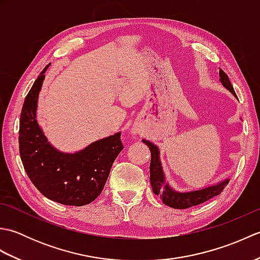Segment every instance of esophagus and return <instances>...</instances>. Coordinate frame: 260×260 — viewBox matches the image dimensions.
Wrapping results in <instances>:
<instances>
[{
	"label": "esophagus",
	"mask_w": 260,
	"mask_h": 260,
	"mask_svg": "<svg viewBox=\"0 0 260 260\" xmlns=\"http://www.w3.org/2000/svg\"><path fill=\"white\" fill-rule=\"evenodd\" d=\"M141 133H142V129L139 128V127H136V126L132 127V129H131V134L132 135H139Z\"/></svg>",
	"instance_id": "34e87169"
}]
</instances>
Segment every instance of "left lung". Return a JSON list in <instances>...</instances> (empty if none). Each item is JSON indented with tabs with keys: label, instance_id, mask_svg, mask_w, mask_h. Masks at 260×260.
I'll return each mask as SVG.
<instances>
[{
	"label": "left lung",
	"instance_id": "1",
	"mask_svg": "<svg viewBox=\"0 0 260 260\" xmlns=\"http://www.w3.org/2000/svg\"><path fill=\"white\" fill-rule=\"evenodd\" d=\"M219 81L221 82V85L233 93L234 97L238 99L236 92L234 90V87L231 85V82L228 78V76L224 74V71L219 69ZM241 119V118H240ZM142 142L148 146L151 151V165H150V181L152 185L153 193L155 196H159L162 199L163 203L165 206L171 207L173 209H187L193 206H198L206 202L213 197L219 196L223 187L229 183L230 179L227 178L222 181L218 182L208 186L199 187V189L194 190H187V191H179L175 190L174 187L171 185L167 176H165L163 165L161 162V152L157 145L154 143L143 139Z\"/></svg>",
	"mask_w": 260,
	"mask_h": 260
}]
</instances>
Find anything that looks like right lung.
Segmentation results:
<instances>
[{
    "mask_svg": "<svg viewBox=\"0 0 260 260\" xmlns=\"http://www.w3.org/2000/svg\"><path fill=\"white\" fill-rule=\"evenodd\" d=\"M47 67L38 76L22 107L19 131L21 161L32 183L46 198L81 207L101 194L120 151V132L76 152H62L48 141L37 119L38 99Z\"/></svg>",
    "mask_w": 260,
    "mask_h": 260,
    "instance_id": "1",
    "label": "right lung"
}]
</instances>
